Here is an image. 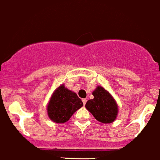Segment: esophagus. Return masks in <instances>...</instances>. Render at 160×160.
I'll return each mask as SVG.
<instances>
[{"instance_id":"34e87169","label":"esophagus","mask_w":160,"mask_h":160,"mask_svg":"<svg viewBox=\"0 0 160 160\" xmlns=\"http://www.w3.org/2000/svg\"><path fill=\"white\" fill-rule=\"evenodd\" d=\"M82 101H83V105H84V106H85L86 103H87V99H82Z\"/></svg>"}]
</instances>
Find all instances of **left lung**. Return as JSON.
<instances>
[{
    "label": "left lung",
    "instance_id": "obj_1",
    "mask_svg": "<svg viewBox=\"0 0 160 160\" xmlns=\"http://www.w3.org/2000/svg\"><path fill=\"white\" fill-rule=\"evenodd\" d=\"M92 94L94 98L86 103L87 109L98 122L103 124L115 122L118 114V106L113 96L100 86H97Z\"/></svg>",
    "mask_w": 160,
    "mask_h": 160
}]
</instances>
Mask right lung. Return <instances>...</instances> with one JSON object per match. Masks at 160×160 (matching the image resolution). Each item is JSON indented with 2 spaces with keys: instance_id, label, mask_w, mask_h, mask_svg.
Masks as SVG:
<instances>
[{
  "instance_id": "add662e5",
  "label": "right lung",
  "mask_w": 160,
  "mask_h": 160,
  "mask_svg": "<svg viewBox=\"0 0 160 160\" xmlns=\"http://www.w3.org/2000/svg\"><path fill=\"white\" fill-rule=\"evenodd\" d=\"M83 106V102L76 92L61 84L51 96L47 105V113L52 122L62 124L68 122L73 114Z\"/></svg>"
}]
</instances>
